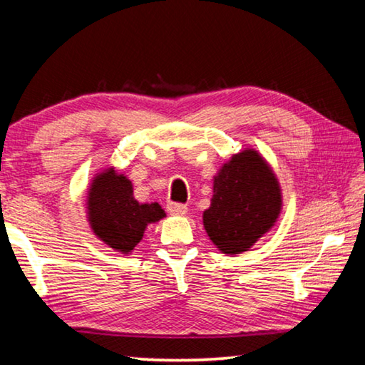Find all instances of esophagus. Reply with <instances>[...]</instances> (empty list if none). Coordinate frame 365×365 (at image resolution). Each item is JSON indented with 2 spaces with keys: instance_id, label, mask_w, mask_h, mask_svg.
I'll return each instance as SVG.
<instances>
[{
  "instance_id": "1",
  "label": "esophagus",
  "mask_w": 365,
  "mask_h": 365,
  "mask_svg": "<svg viewBox=\"0 0 365 365\" xmlns=\"http://www.w3.org/2000/svg\"><path fill=\"white\" fill-rule=\"evenodd\" d=\"M188 211V207L185 205H180V202H169L168 205V212L170 215H185Z\"/></svg>"
}]
</instances>
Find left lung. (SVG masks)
<instances>
[{"label":"left lung","mask_w":365,"mask_h":365,"mask_svg":"<svg viewBox=\"0 0 365 365\" xmlns=\"http://www.w3.org/2000/svg\"><path fill=\"white\" fill-rule=\"evenodd\" d=\"M280 211L282 190L274 170L256 150L246 148L214 177V195L202 224L219 251L233 256L264 237Z\"/></svg>","instance_id":"obj_1"}]
</instances>
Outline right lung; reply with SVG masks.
<instances>
[{
	"mask_svg": "<svg viewBox=\"0 0 365 365\" xmlns=\"http://www.w3.org/2000/svg\"><path fill=\"white\" fill-rule=\"evenodd\" d=\"M165 217L158 202L141 205L133 197V185L123 174L109 168L98 174L86 196V219L90 227L109 248L130 255L146 227Z\"/></svg>",
	"mask_w": 365,
	"mask_h": 365,
	"instance_id": "obj_1",
	"label": "right lung"
}]
</instances>
